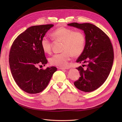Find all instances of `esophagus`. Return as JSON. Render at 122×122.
I'll return each instance as SVG.
<instances>
[{"label":"esophagus","instance_id":"1","mask_svg":"<svg viewBox=\"0 0 122 122\" xmlns=\"http://www.w3.org/2000/svg\"><path fill=\"white\" fill-rule=\"evenodd\" d=\"M58 69H60V70H68V69H70V68H69V67H67V68H62V67H58Z\"/></svg>","mask_w":122,"mask_h":122}]
</instances>
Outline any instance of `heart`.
I'll return each mask as SVG.
<instances>
[{"instance_id": "obj_1", "label": "heart", "mask_w": 122, "mask_h": 122, "mask_svg": "<svg viewBox=\"0 0 122 122\" xmlns=\"http://www.w3.org/2000/svg\"><path fill=\"white\" fill-rule=\"evenodd\" d=\"M50 36L55 41L62 42L60 53L53 55L49 59L50 64L58 67H66L72 56H78L83 52L85 45V37L80 31H74L72 29L60 27L55 29ZM41 46L44 52L50 53L52 43L47 36L41 41Z\"/></svg>"}]
</instances>
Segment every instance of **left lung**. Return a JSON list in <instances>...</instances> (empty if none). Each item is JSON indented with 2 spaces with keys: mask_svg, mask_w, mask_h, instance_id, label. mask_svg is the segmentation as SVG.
Here are the masks:
<instances>
[{
  "mask_svg": "<svg viewBox=\"0 0 122 122\" xmlns=\"http://www.w3.org/2000/svg\"><path fill=\"white\" fill-rule=\"evenodd\" d=\"M68 25L81 29L86 36L84 50L76 62L87 65H82L86 66L84 69L81 66L76 68L81 76L74 84L81 91H94L104 83L111 71L114 58L112 43L108 36L94 24L72 23Z\"/></svg>",
  "mask_w": 122,
  "mask_h": 122,
  "instance_id": "obj_1",
  "label": "left lung"
}]
</instances>
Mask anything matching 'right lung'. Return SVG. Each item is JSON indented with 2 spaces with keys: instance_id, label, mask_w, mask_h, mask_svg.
<instances>
[{
  "instance_id": "right-lung-1",
  "label": "right lung",
  "mask_w": 122,
  "mask_h": 122,
  "mask_svg": "<svg viewBox=\"0 0 122 122\" xmlns=\"http://www.w3.org/2000/svg\"><path fill=\"white\" fill-rule=\"evenodd\" d=\"M53 24L32 26L15 40L10 50L9 64L11 73L21 89L29 94L39 93L47 87L55 67L39 70V65L47 63L41 41Z\"/></svg>"
}]
</instances>
